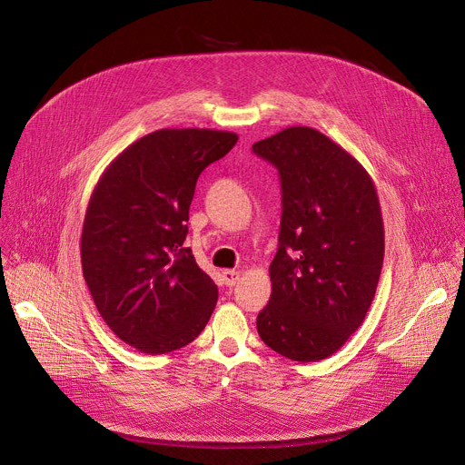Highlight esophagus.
<instances>
[{"label": "esophagus", "mask_w": 465, "mask_h": 465, "mask_svg": "<svg viewBox=\"0 0 465 465\" xmlns=\"http://www.w3.org/2000/svg\"><path fill=\"white\" fill-rule=\"evenodd\" d=\"M239 272L237 271H224L223 272V283L226 285V287H233L237 282H239Z\"/></svg>", "instance_id": "obj_1"}]
</instances>
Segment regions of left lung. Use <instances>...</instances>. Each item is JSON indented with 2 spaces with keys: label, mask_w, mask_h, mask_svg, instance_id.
<instances>
[{
  "label": "left lung",
  "mask_w": 465,
  "mask_h": 465,
  "mask_svg": "<svg viewBox=\"0 0 465 465\" xmlns=\"http://www.w3.org/2000/svg\"><path fill=\"white\" fill-rule=\"evenodd\" d=\"M252 151L278 169L283 210L257 333L291 361L316 362L346 344L373 302L384 257L377 191L350 153L309 126Z\"/></svg>",
  "instance_id": "8db88e82"
}]
</instances>
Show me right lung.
<instances>
[{
    "label": "right lung",
    "mask_w": 465,
    "mask_h": 465,
    "mask_svg": "<svg viewBox=\"0 0 465 465\" xmlns=\"http://www.w3.org/2000/svg\"><path fill=\"white\" fill-rule=\"evenodd\" d=\"M237 140L233 132L162 128L126 147L99 178L83 226V274L124 344L162 355L206 327L219 291L183 246L189 206L198 176Z\"/></svg>",
    "instance_id": "obj_1"
}]
</instances>
